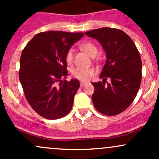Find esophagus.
I'll list each match as a JSON object with an SVG mask.
<instances>
[{"instance_id":"1","label":"esophagus","mask_w":159,"mask_h":159,"mask_svg":"<svg viewBox=\"0 0 159 159\" xmlns=\"http://www.w3.org/2000/svg\"><path fill=\"white\" fill-rule=\"evenodd\" d=\"M87 84V82H81V83H80V86H81V87H84V86H86Z\"/></svg>"}]
</instances>
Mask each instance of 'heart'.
Returning <instances> with one entry per match:
<instances>
[{
    "label": "heart",
    "instance_id": "obj_1",
    "mask_svg": "<svg viewBox=\"0 0 159 159\" xmlns=\"http://www.w3.org/2000/svg\"><path fill=\"white\" fill-rule=\"evenodd\" d=\"M81 48L88 54L91 57H94L98 53V49L93 43H84L81 45ZM74 50L72 48H69L66 54L65 59L67 64L71 65L73 62ZM94 70L92 69L83 68V67H76L72 70V76L76 79L82 81H87L91 77L94 75Z\"/></svg>",
    "mask_w": 159,
    "mask_h": 159
}]
</instances>
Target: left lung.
I'll return each mask as SVG.
<instances>
[{
	"label": "left lung",
	"instance_id": "obj_1",
	"mask_svg": "<svg viewBox=\"0 0 159 159\" xmlns=\"http://www.w3.org/2000/svg\"><path fill=\"white\" fill-rule=\"evenodd\" d=\"M97 39L106 54V62L99 78L93 83V103L98 112L114 116L127 108L136 97L142 77V63L132 39L123 30L102 27L85 33ZM107 78L111 82L105 84Z\"/></svg>",
	"mask_w": 159,
	"mask_h": 159
}]
</instances>
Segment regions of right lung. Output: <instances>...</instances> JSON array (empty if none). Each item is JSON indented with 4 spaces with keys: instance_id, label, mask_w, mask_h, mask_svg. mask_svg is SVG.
<instances>
[{
    "instance_id": "1",
    "label": "right lung",
    "mask_w": 159,
    "mask_h": 159,
    "mask_svg": "<svg viewBox=\"0 0 159 159\" xmlns=\"http://www.w3.org/2000/svg\"><path fill=\"white\" fill-rule=\"evenodd\" d=\"M83 33L48 31L37 34L27 43L20 59L19 80L32 108L45 119L57 120L69 113L79 81L66 78L67 51Z\"/></svg>"
}]
</instances>
